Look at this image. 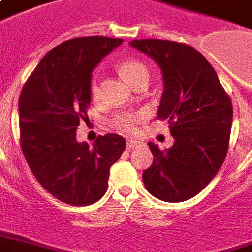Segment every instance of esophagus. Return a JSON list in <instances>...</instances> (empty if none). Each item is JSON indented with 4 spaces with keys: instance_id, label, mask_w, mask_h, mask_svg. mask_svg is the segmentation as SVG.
Returning <instances> with one entry per match:
<instances>
[{
    "instance_id": "obj_1",
    "label": "esophagus",
    "mask_w": 252,
    "mask_h": 252,
    "mask_svg": "<svg viewBox=\"0 0 252 252\" xmlns=\"http://www.w3.org/2000/svg\"><path fill=\"white\" fill-rule=\"evenodd\" d=\"M139 144V141H136V140H128V141H126V149L130 151V149H133V148L137 147Z\"/></svg>"
}]
</instances>
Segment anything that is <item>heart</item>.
<instances>
[{
	"label": "heart",
	"mask_w": 252,
	"mask_h": 252,
	"mask_svg": "<svg viewBox=\"0 0 252 252\" xmlns=\"http://www.w3.org/2000/svg\"><path fill=\"white\" fill-rule=\"evenodd\" d=\"M119 71L133 87H136L144 80L149 79V70H148L147 64L134 58L123 59L122 62L119 63ZM90 95L94 101L99 100V97H100V76L99 74L94 75L90 82ZM143 120L144 113L122 111V112L115 113L112 118L109 119V124L113 129L119 130L122 133L130 134L137 130L140 123Z\"/></svg>",
	"instance_id": "b5f03b06"
}]
</instances>
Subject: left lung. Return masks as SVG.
<instances>
[{"mask_svg":"<svg viewBox=\"0 0 252 252\" xmlns=\"http://www.w3.org/2000/svg\"><path fill=\"white\" fill-rule=\"evenodd\" d=\"M130 46L161 67L164 94L157 112L168 120L174 144L160 151L148 143L153 162L143 180L153 197L182 202L216 177L228 151L233 104L216 70L191 46L161 39L132 41Z\"/></svg>","mask_w":252,"mask_h":252,"instance_id":"obj_1","label":"left lung"}]
</instances>
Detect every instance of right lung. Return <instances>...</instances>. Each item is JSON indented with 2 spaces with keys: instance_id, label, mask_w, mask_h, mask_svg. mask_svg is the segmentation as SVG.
I'll list each match as a JSON object with an SVG mask.
<instances>
[{
  "instance_id": "add662e5",
  "label": "right lung",
  "mask_w": 252,
  "mask_h": 252,
  "mask_svg": "<svg viewBox=\"0 0 252 252\" xmlns=\"http://www.w3.org/2000/svg\"><path fill=\"white\" fill-rule=\"evenodd\" d=\"M123 39L74 38L50 50L19 96V141L38 182L55 198L87 206L105 194L109 169L126 149L122 136H99L90 148L76 141L87 122L92 70Z\"/></svg>"
}]
</instances>
